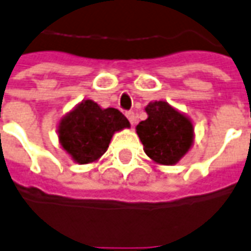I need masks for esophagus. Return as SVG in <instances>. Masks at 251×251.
Returning <instances> with one entry per match:
<instances>
[{"mask_svg":"<svg viewBox=\"0 0 251 251\" xmlns=\"http://www.w3.org/2000/svg\"><path fill=\"white\" fill-rule=\"evenodd\" d=\"M125 116L127 117V120H129V122H130L131 125H133V124H134V122H135V116H134V111H131V110L126 111V113H125Z\"/></svg>","mask_w":251,"mask_h":251,"instance_id":"obj_1","label":"esophagus"}]
</instances>
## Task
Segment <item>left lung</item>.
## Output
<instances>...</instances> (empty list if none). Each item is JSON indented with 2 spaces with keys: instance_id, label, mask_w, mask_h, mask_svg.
I'll return each mask as SVG.
<instances>
[{
  "instance_id": "left-lung-1",
  "label": "left lung",
  "mask_w": 251,
  "mask_h": 251,
  "mask_svg": "<svg viewBox=\"0 0 251 251\" xmlns=\"http://www.w3.org/2000/svg\"><path fill=\"white\" fill-rule=\"evenodd\" d=\"M145 110L148 120L137 125L145 153L161 165L177 163L193 144L190 120L165 101L151 102Z\"/></svg>"
}]
</instances>
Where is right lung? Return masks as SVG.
<instances>
[{
    "label": "right lung",
    "mask_w": 251,
    "mask_h": 251,
    "mask_svg": "<svg viewBox=\"0 0 251 251\" xmlns=\"http://www.w3.org/2000/svg\"><path fill=\"white\" fill-rule=\"evenodd\" d=\"M130 124L118 109H101L86 100L65 116L58 126L59 142L78 163L96 161L109 148L113 134Z\"/></svg>",
    "instance_id": "right-lung-1"
}]
</instances>
